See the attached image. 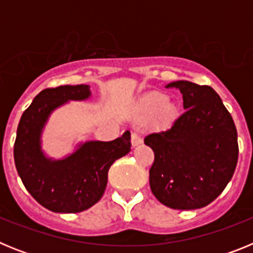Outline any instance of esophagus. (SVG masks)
Returning <instances> with one entry per match:
<instances>
[{
  "mask_svg": "<svg viewBox=\"0 0 253 253\" xmlns=\"http://www.w3.org/2000/svg\"><path fill=\"white\" fill-rule=\"evenodd\" d=\"M142 142H143L142 134H140L139 131H133V133H131V144H133V147L139 146Z\"/></svg>",
  "mask_w": 253,
  "mask_h": 253,
  "instance_id": "esophagus-1",
  "label": "esophagus"
}]
</instances>
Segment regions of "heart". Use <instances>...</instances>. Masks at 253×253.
Wrapping results in <instances>:
<instances>
[{"instance_id":"b5f03b06","label":"heart","mask_w":253,"mask_h":253,"mask_svg":"<svg viewBox=\"0 0 253 253\" xmlns=\"http://www.w3.org/2000/svg\"><path fill=\"white\" fill-rule=\"evenodd\" d=\"M166 102L167 97L165 95H161V93H151V95H148L146 99H144L143 106H144V109L148 111H156L158 110L160 107L164 106ZM175 114L176 110L172 105H167V106L165 107V115H166L167 118H173Z\"/></svg>"}]
</instances>
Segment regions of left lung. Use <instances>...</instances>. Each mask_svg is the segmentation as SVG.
<instances>
[{
    "instance_id": "1",
    "label": "left lung",
    "mask_w": 253,
    "mask_h": 253,
    "mask_svg": "<svg viewBox=\"0 0 253 253\" xmlns=\"http://www.w3.org/2000/svg\"><path fill=\"white\" fill-rule=\"evenodd\" d=\"M166 87L180 90L186 110L167 130L144 138L154 153L149 186L166 207L199 209L215 200L233 176L238 161L236 125L210 86L176 81Z\"/></svg>"
}]
</instances>
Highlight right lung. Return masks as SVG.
<instances>
[{
	"mask_svg": "<svg viewBox=\"0 0 253 253\" xmlns=\"http://www.w3.org/2000/svg\"><path fill=\"white\" fill-rule=\"evenodd\" d=\"M90 96L87 84L45 88L24 111L13 144L17 173L30 195L54 213H80L101 199L107 172L130 151V133L110 142H87L69 157L50 161L40 151V131L49 114L68 100Z\"/></svg>",
	"mask_w": 253,
	"mask_h": 253,
	"instance_id": "add662e5",
	"label": "right lung"
}]
</instances>
